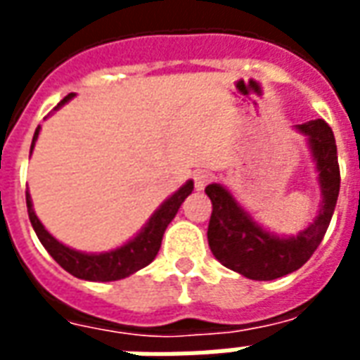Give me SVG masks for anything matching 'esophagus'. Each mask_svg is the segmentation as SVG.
Masks as SVG:
<instances>
[{
  "label": "esophagus",
  "mask_w": 360,
  "mask_h": 360,
  "mask_svg": "<svg viewBox=\"0 0 360 360\" xmlns=\"http://www.w3.org/2000/svg\"><path fill=\"white\" fill-rule=\"evenodd\" d=\"M212 181V173L206 172V169H200V172L195 173V187L198 188V191H202L208 183Z\"/></svg>",
  "instance_id": "esophagus-1"
}]
</instances>
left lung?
I'll return each instance as SVG.
<instances>
[{"label": "left lung", "instance_id": "left-lung-1", "mask_svg": "<svg viewBox=\"0 0 360 360\" xmlns=\"http://www.w3.org/2000/svg\"><path fill=\"white\" fill-rule=\"evenodd\" d=\"M297 131L309 139L322 193L318 216L297 237H278L266 231L219 183L206 187V195L212 200L208 224L212 255L226 268L245 278L270 281L299 270L322 243L335 210L340 195V165L332 129L324 119H314L297 125Z\"/></svg>", "mask_w": 360, "mask_h": 360}]
</instances>
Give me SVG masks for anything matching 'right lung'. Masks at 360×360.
Wrapping results in <instances>:
<instances>
[{
  "label": "right lung",
  "instance_id": "add662e5",
  "mask_svg": "<svg viewBox=\"0 0 360 360\" xmlns=\"http://www.w3.org/2000/svg\"><path fill=\"white\" fill-rule=\"evenodd\" d=\"M73 96L75 94L65 96L58 103L56 110H59L63 103L69 102ZM38 133H40V127L36 129L34 139H32V146H30V154H32V148H34ZM193 188H195L193 181H187L177 193H173L152 214V218L146 221V226L142 227L141 233L133 237L129 243H125L123 247L110 250V252H100V255H89V252L69 249L63 243H59L53 235L48 233L46 227L42 226V221L34 214L32 200H30V195L27 193L28 218H30V224L34 227L38 239L44 245V249L48 250L51 258L63 270L69 271L71 276L79 279H86V281H115V279L129 278L131 274L139 271L144 266H148L156 258L158 250L162 247V237H164L165 227L169 226V221L175 218V214L181 208V204L193 193Z\"/></svg>",
  "mask_w": 360,
  "mask_h": 360
}]
</instances>
